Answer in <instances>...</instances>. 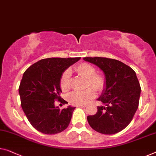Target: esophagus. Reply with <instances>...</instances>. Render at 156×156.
<instances>
[{
  "instance_id": "obj_1",
  "label": "esophagus",
  "mask_w": 156,
  "mask_h": 156,
  "mask_svg": "<svg viewBox=\"0 0 156 156\" xmlns=\"http://www.w3.org/2000/svg\"><path fill=\"white\" fill-rule=\"evenodd\" d=\"M78 107H82V108H85L87 106V104H82V105H78Z\"/></svg>"
}]
</instances>
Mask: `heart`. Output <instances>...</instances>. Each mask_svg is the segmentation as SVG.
I'll return each mask as SVG.
<instances>
[{
  "instance_id": "1",
  "label": "heart",
  "mask_w": 156,
  "mask_h": 156,
  "mask_svg": "<svg viewBox=\"0 0 156 156\" xmlns=\"http://www.w3.org/2000/svg\"><path fill=\"white\" fill-rule=\"evenodd\" d=\"M75 71L81 77L87 79L86 87H92L84 91L73 92L68 95V100L73 105H82L87 104L90 99L96 97L95 90L101 92L105 88L106 78L102 73H95L96 69L92 65L81 63L75 67ZM60 86L63 92H68L71 89V71L66 70L60 79Z\"/></svg>"
}]
</instances>
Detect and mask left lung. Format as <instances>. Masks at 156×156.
Returning <instances> with one entry per match:
<instances>
[{
    "instance_id": "1",
    "label": "left lung",
    "mask_w": 156,
    "mask_h": 156,
    "mask_svg": "<svg viewBox=\"0 0 156 156\" xmlns=\"http://www.w3.org/2000/svg\"><path fill=\"white\" fill-rule=\"evenodd\" d=\"M104 72L106 86L97 99L105 106L88 115L87 121L95 131L113 134L124 129L132 121L139 106L141 87L131 67L116 59L106 57H84Z\"/></svg>"
}]
</instances>
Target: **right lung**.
Here are the masks:
<instances>
[{"mask_svg": "<svg viewBox=\"0 0 156 156\" xmlns=\"http://www.w3.org/2000/svg\"><path fill=\"white\" fill-rule=\"evenodd\" d=\"M80 57L43 59L31 65L23 74L19 93L21 106L35 129L46 134L59 133L68 127L75 107L60 110L55 101L62 100L60 79L66 69Z\"/></svg>", "mask_w": 156, "mask_h": 156, "instance_id": "add662e5", "label": "right lung"}]
</instances>
